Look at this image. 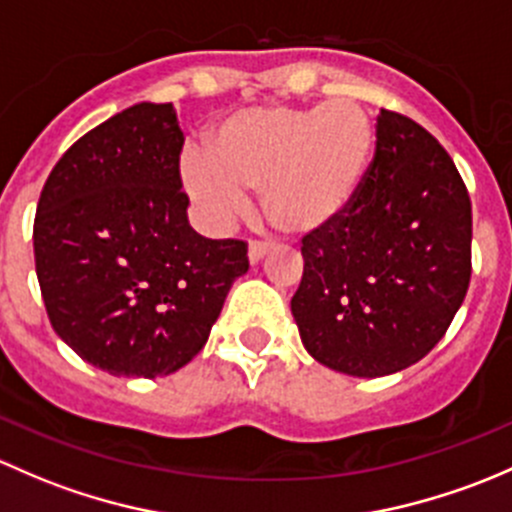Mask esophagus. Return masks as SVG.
<instances>
[{
    "label": "esophagus",
    "mask_w": 512,
    "mask_h": 512,
    "mask_svg": "<svg viewBox=\"0 0 512 512\" xmlns=\"http://www.w3.org/2000/svg\"><path fill=\"white\" fill-rule=\"evenodd\" d=\"M268 251H271V244H266V241H251V244H249V261L251 263L263 261Z\"/></svg>",
    "instance_id": "34e87169"
}]
</instances>
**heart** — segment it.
Instances as JSON below:
<instances>
[{
	"label": "heart",
	"instance_id": "heart-1",
	"mask_svg": "<svg viewBox=\"0 0 512 512\" xmlns=\"http://www.w3.org/2000/svg\"><path fill=\"white\" fill-rule=\"evenodd\" d=\"M374 140L370 115L355 100L256 105L226 115L209 135V152H184L182 182L212 226L244 214L246 189H254L276 229L308 236L350 212Z\"/></svg>",
	"mask_w": 512,
	"mask_h": 512
}]
</instances>
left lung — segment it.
Wrapping results in <instances>:
<instances>
[{
    "mask_svg": "<svg viewBox=\"0 0 512 512\" xmlns=\"http://www.w3.org/2000/svg\"><path fill=\"white\" fill-rule=\"evenodd\" d=\"M471 226L449 152L412 118L379 110L355 204L300 249L291 313L310 357L352 377H384L429 355L466 298Z\"/></svg>",
    "mask_w": 512,
    "mask_h": 512,
    "instance_id": "obj_1",
    "label": "left lung"
}]
</instances>
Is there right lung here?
I'll list each match as a JSON object with an SVG mask.
<instances>
[{
	"mask_svg": "<svg viewBox=\"0 0 512 512\" xmlns=\"http://www.w3.org/2000/svg\"><path fill=\"white\" fill-rule=\"evenodd\" d=\"M184 135L172 103L113 115L56 162L34 219V258L56 335L115 377H165L204 347L246 244L189 226Z\"/></svg>",
	"mask_w": 512,
	"mask_h": 512,
	"instance_id": "add662e5",
	"label": "right lung"
}]
</instances>
